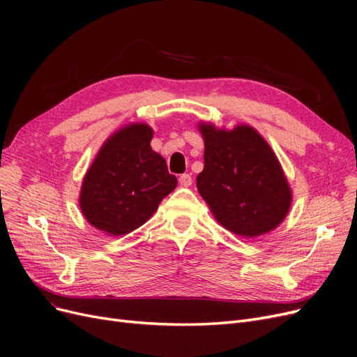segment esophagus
Returning a JSON list of instances; mask_svg holds the SVG:
<instances>
[{
    "instance_id": "1",
    "label": "esophagus",
    "mask_w": 357,
    "mask_h": 357,
    "mask_svg": "<svg viewBox=\"0 0 357 357\" xmlns=\"http://www.w3.org/2000/svg\"><path fill=\"white\" fill-rule=\"evenodd\" d=\"M178 181L183 188H189L192 185V177H190V174H181L178 177Z\"/></svg>"
}]
</instances>
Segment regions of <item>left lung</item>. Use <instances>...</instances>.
Returning a JSON list of instances; mask_svg holds the SVG:
<instances>
[{
	"label": "left lung",
	"instance_id": "obj_1",
	"mask_svg": "<svg viewBox=\"0 0 357 357\" xmlns=\"http://www.w3.org/2000/svg\"><path fill=\"white\" fill-rule=\"evenodd\" d=\"M199 129L205 152L197 188L214 218L247 238L273 231L286 218L291 193L271 147L247 125Z\"/></svg>",
	"mask_w": 357,
	"mask_h": 357
}]
</instances>
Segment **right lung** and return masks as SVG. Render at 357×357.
<instances>
[{
  "mask_svg": "<svg viewBox=\"0 0 357 357\" xmlns=\"http://www.w3.org/2000/svg\"><path fill=\"white\" fill-rule=\"evenodd\" d=\"M153 131L137 123L109 138L86 172L80 207L91 225L112 235L142 226L177 186L167 162L150 147Z\"/></svg>",
  "mask_w": 357,
  "mask_h": 357,
  "instance_id": "right-lung-1",
  "label": "right lung"
}]
</instances>
